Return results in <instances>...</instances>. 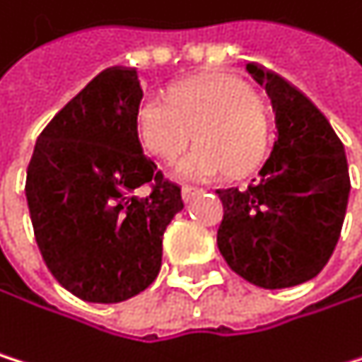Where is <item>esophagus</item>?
<instances>
[{
    "mask_svg": "<svg viewBox=\"0 0 362 362\" xmlns=\"http://www.w3.org/2000/svg\"><path fill=\"white\" fill-rule=\"evenodd\" d=\"M202 191L199 189H195V187H182V202L185 204H189L195 195H199Z\"/></svg>",
    "mask_w": 362,
    "mask_h": 362,
    "instance_id": "esophagus-1",
    "label": "esophagus"
}]
</instances>
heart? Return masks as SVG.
<instances>
[{"mask_svg":"<svg viewBox=\"0 0 362 362\" xmlns=\"http://www.w3.org/2000/svg\"><path fill=\"white\" fill-rule=\"evenodd\" d=\"M141 154L156 165L180 160L175 177L185 182H212L225 173H251L266 156L270 126L262 105L231 76H195L169 88L160 100L141 105L135 122Z\"/></svg>","mask_w":362,"mask_h":362,"instance_id":"obj_1","label":"heart"}]
</instances>
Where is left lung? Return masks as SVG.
Instances as JSON below:
<instances>
[{"label":"left lung","mask_w":362,"mask_h":362,"mask_svg":"<svg viewBox=\"0 0 362 362\" xmlns=\"http://www.w3.org/2000/svg\"><path fill=\"white\" fill-rule=\"evenodd\" d=\"M266 90L276 139L247 191H216V245L227 266L253 286L292 288L313 279L339 240L350 197L344 144L322 111L283 76L249 62Z\"/></svg>","instance_id":"1"}]
</instances>
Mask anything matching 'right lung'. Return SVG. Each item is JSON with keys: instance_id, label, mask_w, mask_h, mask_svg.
<instances>
[{"instance_id": "obj_1", "label": "right lung", "mask_w": 362, "mask_h": 362, "mask_svg": "<svg viewBox=\"0 0 362 362\" xmlns=\"http://www.w3.org/2000/svg\"><path fill=\"white\" fill-rule=\"evenodd\" d=\"M144 90L135 68H107L40 133L25 197L51 274L88 303L144 292L163 259V234L185 208L135 137ZM141 190L146 196H139Z\"/></svg>"}]
</instances>
